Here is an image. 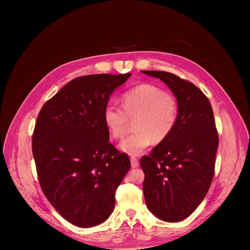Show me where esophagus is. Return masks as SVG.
I'll use <instances>...</instances> for the list:
<instances>
[{
	"instance_id": "1",
	"label": "esophagus",
	"mask_w": 250,
	"mask_h": 250,
	"mask_svg": "<svg viewBox=\"0 0 250 250\" xmlns=\"http://www.w3.org/2000/svg\"><path fill=\"white\" fill-rule=\"evenodd\" d=\"M130 163H131V167H132V168H136V167H138V165H139V162H138L137 158L134 157V156L130 157Z\"/></svg>"
}]
</instances>
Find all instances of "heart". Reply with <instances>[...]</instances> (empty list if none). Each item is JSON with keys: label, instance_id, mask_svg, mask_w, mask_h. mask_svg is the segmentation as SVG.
Masks as SVG:
<instances>
[{"label": "heart", "instance_id": "obj_1", "mask_svg": "<svg viewBox=\"0 0 250 250\" xmlns=\"http://www.w3.org/2000/svg\"><path fill=\"white\" fill-rule=\"evenodd\" d=\"M135 131L120 144V149L138 155L152 142L164 140L173 130L178 118L176 99L151 84L138 85L122 96V106L109 104L104 110V123L114 138L125 134L127 119H133Z\"/></svg>", "mask_w": 250, "mask_h": 250}]
</instances>
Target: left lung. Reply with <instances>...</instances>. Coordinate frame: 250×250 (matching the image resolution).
<instances>
[{
	"mask_svg": "<svg viewBox=\"0 0 250 250\" xmlns=\"http://www.w3.org/2000/svg\"><path fill=\"white\" fill-rule=\"evenodd\" d=\"M142 73L164 82L178 104L171 133L142 156V184L148 209L158 219L176 223L202 203L215 173L219 135L210 103L194 84L164 71Z\"/></svg>",
	"mask_w": 250,
	"mask_h": 250,
	"instance_id": "1",
	"label": "left lung"
}]
</instances>
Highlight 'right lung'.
I'll use <instances>...</instances> for the list:
<instances>
[{"label": "right lung", "instance_id": "right-lung-1", "mask_svg": "<svg viewBox=\"0 0 250 250\" xmlns=\"http://www.w3.org/2000/svg\"><path fill=\"white\" fill-rule=\"evenodd\" d=\"M94 74L66 84L42 108L32 135L41 187L53 208L79 228L98 226L115 208L116 191L130 168L109 142L104 110L129 77Z\"/></svg>", "mask_w": 250, "mask_h": 250}]
</instances>
